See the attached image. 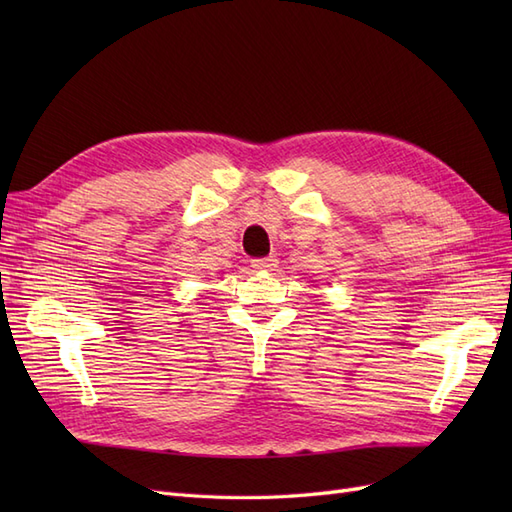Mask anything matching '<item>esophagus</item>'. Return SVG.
<instances>
[{
	"instance_id": "1",
	"label": "esophagus",
	"mask_w": 512,
	"mask_h": 512,
	"mask_svg": "<svg viewBox=\"0 0 512 512\" xmlns=\"http://www.w3.org/2000/svg\"><path fill=\"white\" fill-rule=\"evenodd\" d=\"M252 267L256 271H273L277 267V258L275 256H267V258H254Z\"/></svg>"
}]
</instances>
